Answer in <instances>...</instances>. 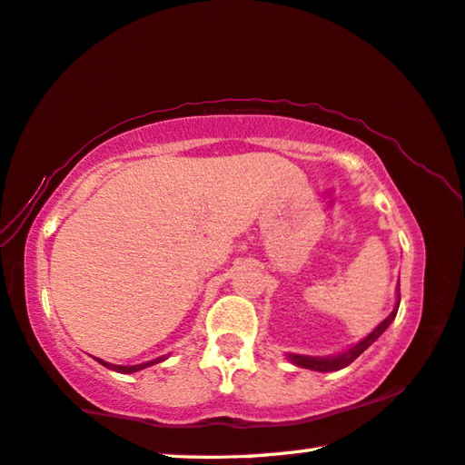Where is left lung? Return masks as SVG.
<instances>
[{
  "label": "left lung",
  "instance_id": "8db88e82",
  "mask_svg": "<svg viewBox=\"0 0 465 465\" xmlns=\"http://www.w3.org/2000/svg\"><path fill=\"white\" fill-rule=\"evenodd\" d=\"M397 308H400V296H397V304L393 308V312L387 316L385 321L381 322V325L372 331L371 335L364 337L362 341H358L356 345H351V348L348 351L343 353H337V356H331V358H312V356H300V353H287V358L292 360L293 364L296 366H302V368H311V371H319V372H333V371H341V368L350 366L353 360H356L360 353H362L364 350L371 348V345L377 341V339L385 333V329L391 325L395 314H397Z\"/></svg>",
  "mask_w": 465,
  "mask_h": 465
}]
</instances>
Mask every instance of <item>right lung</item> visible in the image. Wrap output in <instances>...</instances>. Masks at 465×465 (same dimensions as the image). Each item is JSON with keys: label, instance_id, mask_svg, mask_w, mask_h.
<instances>
[{"label": "right lung", "instance_id": "obj_1", "mask_svg": "<svg viewBox=\"0 0 465 465\" xmlns=\"http://www.w3.org/2000/svg\"><path fill=\"white\" fill-rule=\"evenodd\" d=\"M99 360V358H97ZM163 356L161 358H157V360H153V362H144V364H136V366H117V364H107V362H103V360H99V362L103 364V366H107V368H112V371H115V372H126V374H130V372H138V371H143V368H146V366H151V364H157V362H163Z\"/></svg>", "mask_w": 465, "mask_h": 465}]
</instances>
